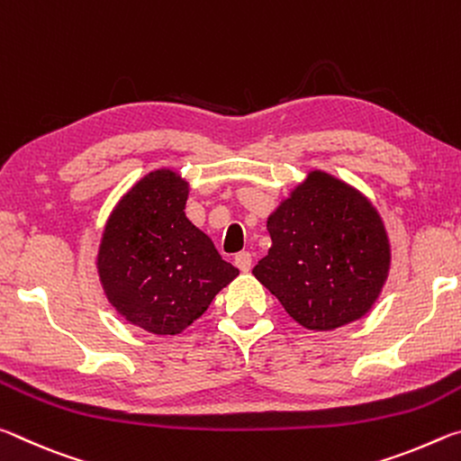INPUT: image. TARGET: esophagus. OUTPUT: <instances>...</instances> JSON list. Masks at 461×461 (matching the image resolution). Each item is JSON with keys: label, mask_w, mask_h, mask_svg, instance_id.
Masks as SVG:
<instances>
[{"label": "esophagus", "mask_w": 461, "mask_h": 461, "mask_svg": "<svg viewBox=\"0 0 461 461\" xmlns=\"http://www.w3.org/2000/svg\"><path fill=\"white\" fill-rule=\"evenodd\" d=\"M233 262H236V267L241 272H249V268H252V254H249V252H240L236 258H233Z\"/></svg>", "instance_id": "34e87169"}]
</instances>
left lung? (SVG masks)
Masks as SVG:
<instances>
[{"mask_svg": "<svg viewBox=\"0 0 461 461\" xmlns=\"http://www.w3.org/2000/svg\"><path fill=\"white\" fill-rule=\"evenodd\" d=\"M272 246L252 275L296 323L333 331L362 319L390 270V241L376 207L323 170H311L268 215Z\"/></svg>", "mask_w": 461, "mask_h": 461, "instance_id": "1", "label": "left lung"}]
</instances>
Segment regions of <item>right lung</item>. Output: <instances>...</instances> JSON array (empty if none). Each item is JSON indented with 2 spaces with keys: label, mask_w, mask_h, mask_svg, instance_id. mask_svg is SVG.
<instances>
[{
  "label": "right lung",
  "mask_w": 461,
  "mask_h": 461,
  "mask_svg": "<svg viewBox=\"0 0 461 461\" xmlns=\"http://www.w3.org/2000/svg\"><path fill=\"white\" fill-rule=\"evenodd\" d=\"M189 183L170 168L140 178L109 213L97 252L101 286L128 323L176 335L240 275L185 215Z\"/></svg>",
  "instance_id": "add662e5"
}]
</instances>
